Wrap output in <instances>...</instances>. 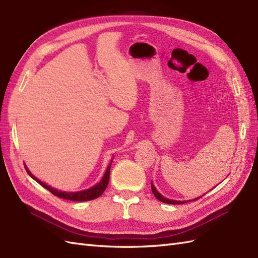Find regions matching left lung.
<instances>
[{
  "label": "left lung",
  "instance_id": "obj_1",
  "mask_svg": "<svg viewBox=\"0 0 258 258\" xmlns=\"http://www.w3.org/2000/svg\"><path fill=\"white\" fill-rule=\"evenodd\" d=\"M151 189H152V192H153V195L155 196V198L156 199H159L160 202H162V203H165V204H171V205H180V204H185V203H187V202H177V200H171V199H167V198H164L162 196V195L155 189V187L153 186V184H152V181H151ZM200 198V197H199ZM199 198H196V199H194V200H197V199H199Z\"/></svg>",
  "mask_w": 258,
  "mask_h": 258
}]
</instances>
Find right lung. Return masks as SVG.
Listing matches in <instances>:
<instances>
[{
	"instance_id": "add662e5",
	"label": "right lung",
	"mask_w": 258,
	"mask_h": 258,
	"mask_svg": "<svg viewBox=\"0 0 258 258\" xmlns=\"http://www.w3.org/2000/svg\"><path fill=\"white\" fill-rule=\"evenodd\" d=\"M110 165H111V163L109 164V166L107 167V171H106L103 179L100 180L97 185H95L94 187L90 188V189H86V190H83V191H77V192L58 191L56 189H54V188L50 187V186H48V185H46V184H43L42 181H40L39 179H37L35 176H33V174H31V173L28 171L27 167H25V168H26L27 173L30 175L31 177H33L34 179H36L37 181H38V183H39L42 187H45L46 189H48L50 192L53 194L54 196L59 197V198H63V199H67V200H72V202H87V200H93V199H95V198L99 197L100 195H102V194L105 191L106 187H107L108 181H109Z\"/></svg>"
}]
</instances>
